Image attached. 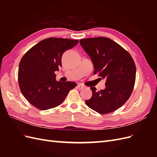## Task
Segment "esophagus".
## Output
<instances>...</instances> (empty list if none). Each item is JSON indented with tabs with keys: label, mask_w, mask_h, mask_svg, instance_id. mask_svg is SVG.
<instances>
[{
	"label": "esophagus",
	"mask_w": 157,
	"mask_h": 157,
	"mask_svg": "<svg viewBox=\"0 0 157 157\" xmlns=\"http://www.w3.org/2000/svg\"><path fill=\"white\" fill-rule=\"evenodd\" d=\"M77 88H78V89H82V88H84V86L83 84L79 83V84H78V85H77Z\"/></svg>",
	"instance_id": "obj_1"
}]
</instances>
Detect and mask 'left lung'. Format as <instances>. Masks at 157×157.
Segmentation results:
<instances>
[{"mask_svg":"<svg viewBox=\"0 0 157 157\" xmlns=\"http://www.w3.org/2000/svg\"><path fill=\"white\" fill-rule=\"evenodd\" d=\"M79 42L92 59L94 73L106 80L104 90L97 91L96 87H90L92 96L85 103L99 114L115 111L126 103L134 89V60L121 46L107 37L88 38Z\"/></svg>","mask_w":157,"mask_h":157,"instance_id":"obj_1","label":"left lung"}]
</instances>
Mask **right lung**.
<instances>
[{
	"instance_id": "right-lung-1",
	"label": "right lung",
	"mask_w": 157,
	"mask_h": 157,
	"mask_svg": "<svg viewBox=\"0 0 157 157\" xmlns=\"http://www.w3.org/2000/svg\"><path fill=\"white\" fill-rule=\"evenodd\" d=\"M78 40L48 38L28 50L19 65L18 82L23 96L40 110L59 105L77 83L57 81L55 71L61 66V57Z\"/></svg>"
}]
</instances>
